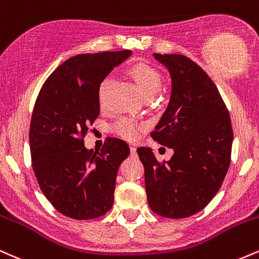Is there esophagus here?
<instances>
[{"label":"esophagus","instance_id":"esophagus-1","mask_svg":"<svg viewBox=\"0 0 259 259\" xmlns=\"http://www.w3.org/2000/svg\"><path fill=\"white\" fill-rule=\"evenodd\" d=\"M130 152H132L133 156H135V154H136V147L134 146V145H133V146H130Z\"/></svg>","mask_w":259,"mask_h":259}]
</instances>
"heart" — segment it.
Wrapping results in <instances>:
<instances>
[{"label": "heart", "instance_id": "obj_1", "mask_svg": "<svg viewBox=\"0 0 259 259\" xmlns=\"http://www.w3.org/2000/svg\"><path fill=\"white\" fill-rule=\"evenodd\" d=\"M127 75L133 79L135 82L136 88L141 92L142 96L146 100H150L151 97L159 91L160 86L163 82V76L158 69L151 67L146 63H135L130 65L126 70ZM109 79L106 78L102 80L99 88V103L101 106L105 103L106 92L108 90ZM142 129V124H139L138 121L132 119V118H121L114 124L113 130L126 140H135L138 138L139 132Z\"/></svg>", "mask_w": 259, "mask_h": 259}]
</instances>
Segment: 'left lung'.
<instances>
[{
	"mask_svg": "<svg viewBox=\"0 0 259 259\" xmlns=\"http://www.w3.org/2000/svg\"><path fill=\"white\" fill-rule=\"evenodd\" d=\"M153 56L169 69L173 88L151 136L174 154L158 160L147 147H139L138 154L151 209L164 218H186L221 189L231 162L233 126L218 89L200 65L183 55Z\"/></svg>",
	"mask_w": 259,
	"mask_h": 259,
	"instance_id": "1",
	"label": "left lung"
}]
</instances>
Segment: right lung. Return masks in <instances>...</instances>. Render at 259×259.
<instances>
[{"label":"right lung","instance_id":"add662e5","mask_svg":"<svg viewBox=\"0 0 259 259\" xmlns=\"http://www.w3.org/2000/svg\"><path fill=\"white\" fill-rule=\"evenodd\" d=\"M130 50L84 53L63 62L44 82L32 109L29 144L38 186L59 213L76 221L106 214L114 202L125 141L109 138L100 153L84 138L100 114L99 88Z\"/></svg>","mask_w":259,"mask_h":259}]
</instances>
